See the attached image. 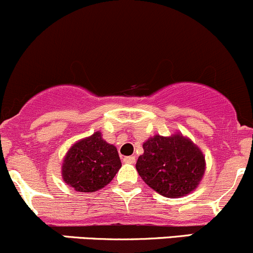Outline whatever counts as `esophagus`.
Instances as JSON below:
<instances>
[{"label":"esophagus","mask_w":253,"mask_h":253,"mask_svg":"<svg viewBox=\"0 0 253 253\" xmlns=\"http://www.w3.org/2000/svg\"><path fill=\"white\" fill-rule=\"evenodd\" d=\"M124 163H127V164H134V163H136V158L132 157V155H129V157H125Z\"/></svg>","instance_id":"34e87169"}]
</instances>
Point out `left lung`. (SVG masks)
<instances>
[{"label":"left lung","mask_w":253,"mask_h":253,"mask_svg":"<svg viewBox=\"0 0 253 253\" xmlns=\"http://www.w3.org/2000/svg\"><path fill=\"white\" fill-rule=\"evenodd\" d=\"M136 169L145 183L164 197L177 198L197 188L206 171L205 155L187 137L155 134L143 143Z\"/></svg>","instance_id":"left-lung-1"}]
</instances>
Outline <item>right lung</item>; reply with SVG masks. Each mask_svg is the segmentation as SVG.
I'll return each mask as SVG.
<instances>
[{
	"label": "right lung",
	"mask_w": 253,
	"mask_h": 253,
	"mask_svg": "<svg viewBox=\"0 0 253 253\" xmlns=\"http://www.w3.org/2000/svg\"><path fill=\"white\" fill-rule=\"evenodd\" d=\"M120 168L116 147L95 132L70 148L62 163V178L78 192H95L111 182Z\"/></svg>",
	"instance_id": "1"
}]
</instances>
